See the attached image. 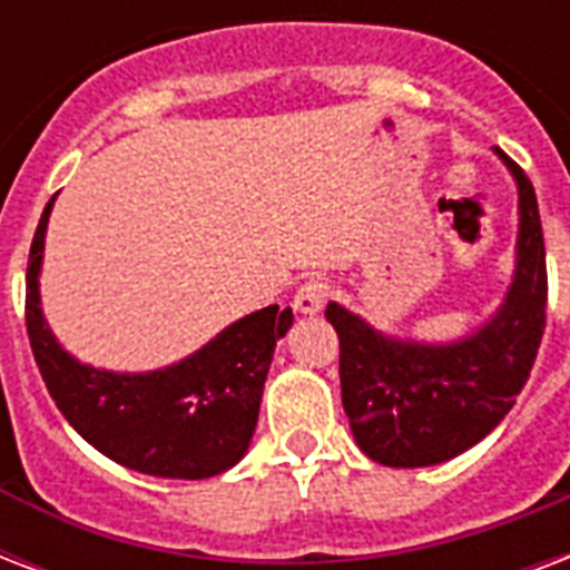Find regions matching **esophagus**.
<instances>
[{
    "label": "esophagus",
    "instance_id": "obj_1",
    "mask_svg": "<svg viewBox=\"0 0 570 570\" xmlns=\"http://www.w3.org/2000/svg\"><path fill=\"white\" fill-rule=\"evenodd\" d=\"M328 293H332V286H328L325 277H311V281H304V284L295 289V311H298V314H320L323 304L328 302Z\"/></svg>",
    "mask_w": 570,
    "mask_h": 570
}]
</instances>
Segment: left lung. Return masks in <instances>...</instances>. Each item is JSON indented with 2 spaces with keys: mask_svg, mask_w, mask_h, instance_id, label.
I'll return each instance as SVG.
<instances>
[{
  "mask_svg": "<svg viewBox=\"0 0 570 570\" xmlns=\"http://www.w3.org/2000/svg\"><path fill=\"white\" fill-rule=\"evenodd\" d=\"M517 181V256L488 323L449 343L376 332L343 304L325 320L341 341V397L358 449L382 466H436L478 445L505 419L535 364L547 311V259L527 173L493 149Z\"/></svg>",
  "mask_w": 570,
  "mask_h": 570,
  "instance_id": "8db88e82",
  "label": "left lung"
}]
</instances>
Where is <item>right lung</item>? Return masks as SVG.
Here are the masks:
<instances>
[{
  "label": "right lung",
  "mask_w": 570,
  "mask_h": 570,
  "mask_svg": "<svg viewBox=\"0 0 570 570\" xmlns=\"http://www.w3.org/2000/svg\"><path fill=\"white\" fill-rule=\"evenodd\" d=\"M53 199L26 266V332L59 412L89 445L142 475L199 481L236 466L254 436L268 364L293 311L268 304L160 371L116 373L77 362L43 320L38 289Z\"/></svg>",
  "instance_id": "add662e5"
}]
</instances>
